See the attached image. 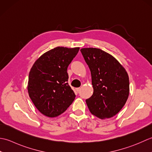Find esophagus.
<instances>
[{
  "label": "esophagus",
  "instance_id": "esophagus-1",
  "mask_svg": "<svg viewBox=\"0 0 152 152\" xmlns=\"http://www.w3.org/2000/svg\"><path fill=\"white\" fill-rule=\"evenodd\" d=\"M76 91H77V92H80V88H76Z\"/></svg>",
  "mask_w": 152,
  "mask_h": 152
}]
</instances>
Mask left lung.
I'll list each match as a JSON object with an SVG mask.
<instances>
[{"label":"left lung","mask_w":152,"mask_h":152,"mask_svg":"<svg viewBox=\"0 0 152 152\" xmlns=\"http://www.w3.org/2000/svg\"><path fill=\"white\" fill-rule=\"evenodd\" d=\"M91 70L93 94L86 100L92 115L111 118L125 106L129 95L127 72L116 58L96 48L80 49Z\"/></svg>","instance_id":"1"}]
</instances>
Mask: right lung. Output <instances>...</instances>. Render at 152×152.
Wrapping results in <instances>:
<instances>
[{"label":"right lung","mask_w":152,"mask_h":152,"mask_svg":"<svg viewBox=\"0 0 152 152\" xmlns=\"http://www.w3.org/2000/svg\"><path fill=\"white\" fill-rule=\"evenodd\" d=\"M79 47L58 46L41 55L29 74L27 91L36 108L49 117L63 113L75 100V94L67 83V67Z\"/></svg>","instance_id":"obj_1"}]
</instances>
